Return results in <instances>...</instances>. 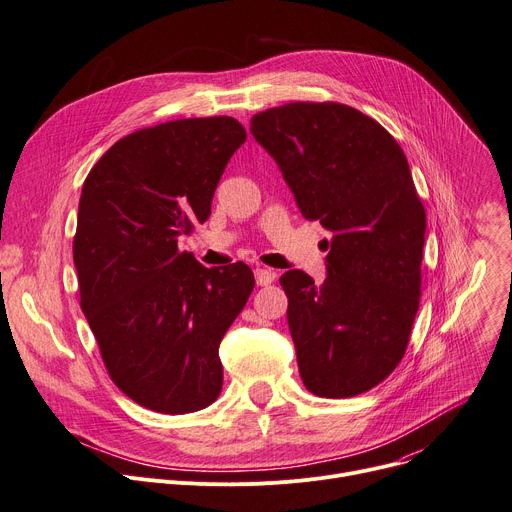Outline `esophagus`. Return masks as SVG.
I'll return each instance as SVG.
<instances>
[{
  "mask_svg": "<svg viewBox=\"0 0 512 512\" xmlns=\"http://www.w3.org/2000/svg\"><path fill=\"white\" fill-rule=\"evenodd\" d=\"M254 279H256V285L264 287V285H270L274 279H277V272L270 270V268H264V266H258L254 270Z\"/></svg>",
  "mask_w": 512,
  "mask_h": 512,
  "instance_id": "1",
  "label": "esophagus"
}]
</instances>
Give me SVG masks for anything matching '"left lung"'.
Returning <instances> with one entry per match:
<instances>
[{
	"instance_id": "1",
	"label": "left lung",
	"mask_w": 512,
	"mask_h": 512,
	"mask_svg": "<svg viewBox=\"0 0 512 512\" xmlns=\"http://www.w3.org/2000/svg\"><path fill=\"white\" fill-rule=\"evenodd\" d=\"M301 215L332 233L322 285L287 270V320L303 385L320 398L375 387L402 361L420 303L426 213L402 147L371 116L291 102L252 116Z\"/></svg>"
}]
</instances>
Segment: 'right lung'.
Returning <instances> with one entry per match:
<instances>
[{"instance_id": "1", "label": "right lung", "mask_w": 512, "mask_h": 512, "mask_svg": "<svg viewBox=\"0 0 512 512\" xmlns=\"http://www.w3.org/2000/svg\"><path fill=\"white\" fill-rule=\"evenodd\" d=\"M244 141L231 116L170 121L116 141L84 182L73 240L80 305L110 379L153 412H196L221 393L219 344L254 274L244 262L205 268L178 238L207 221Z\"/></svg>"}]
</instances>
